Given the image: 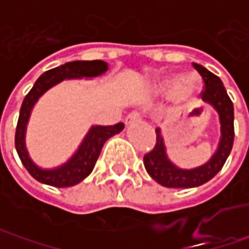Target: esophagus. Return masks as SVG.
Returning a JSON list of instances; mask_svg holds the SVG:
<instances>
[{"instance_id": "1", "label": "esophagus", "mask_w": 249, "mask_h": 249, "mask_svg": "<svg viewBox=\"0 0 249 249\" xmlns=\"http://www.w3.org/2000/svg\"><path fill=\"white\" fill-rule=\"evenodd\" d=\"M141 113H140L139 110H133V112H130L129 115L126 116V119H124V122H126V124H133V123H136V122H140L141 120Z\"/></svg>"}]
</instances>
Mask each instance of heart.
<instances>
[{"label":"heart","instance_id":"obj_1","mask_svg":"<svg viewBox=\"0 0 249 249\" xmlns=\"http://www.w3.org/2000/svg\"><path fill=\"white\" fill-rule=\"evenodd\" d=\"M173 85L175 87L172 91V97L177 105H186L187 102H190L198 89L194 77H181L176 80L175 76H169L166 79H163L159 84V89L160 91H167Z\"/></svg>","mask_w":249,"mask_h":249}]
</instances>
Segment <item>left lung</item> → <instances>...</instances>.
<instances>
[{
    "label": "left lung",
    "instance_id": "left-lung-1",
    "mask_svg": "<svg viewBox=\"0 0 249 249\" xmlns=\"http://www.w3.org/2000/svg\"><path fill=\"white\" fill-rule=\"evenodd\" d=\"M193 66L199 73L204 82V90L201 92L202 100L213 105L215 109L219 112L222 124V139L216 154L208 163L191 170H183L175 166L167 159L160 131L159 129L157 130L155 147L144 155V166L155 181L169 188L198 187L213 178L225 165L234 142V108L230 97L227 95L223 83L216 74L209 72L204 66L198 63H193Z\"/></svg>",
    "mask_w": 249,
    "mask_h": 249
}]
</instances>
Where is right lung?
<instances>
[{"instance_id": "1", "label": "right lung", "mask_w": 249, "mask_h": 249, "mask_svg": "<svg viewBox=\"0 0 249 249\" xmlns=\"http://www.w3.org/2000/svg\"><path fill=\"white\" fill-rule=\"evenodd\" d=\"M108 69V65L104 61H74L61 65L58 68H53L51 71L43 73L37 82L34 83L33 89L27 92L24 97L20 113L16 124V133H15V147L18 151V155L22 160L24 167L32 176L44 184L53 187H71L80 183L86 177L90 175L94 169V165L100 157L102 145L105 141L118 134L123 130L124 124L118 123L113 126H94L91 127L89 134L82 142L80 148L73 155L69 162H66L63 166L53 170H44L34 165L30 160L27 151L24 147V131L26 124L30 116L32 108L48 89H51L56 83L62 82L65 79H74V77H95L100 76Z\"/></svg>"}]
</instances>
